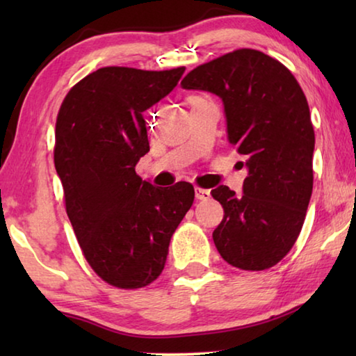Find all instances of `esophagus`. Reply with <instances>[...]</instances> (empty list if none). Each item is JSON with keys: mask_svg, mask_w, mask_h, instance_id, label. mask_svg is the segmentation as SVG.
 <instances>
[{"mask_svg": "<svg viewBox=\"0 0 356 356\" xmlns=\"http://www.w3.org/2000/svg\"><path fill=\"white\" fill-rule=\"evenodd\" d=\"M195 196L197 201H207L210 197V191L209 190H204V188H200V186H196L195 188Z\"/></svg>", "mask_w": 356, "mask_h": 356, "instance_id": "obj_1", "label": "esophagus"}]
</instances>
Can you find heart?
Instances as JSON below:
<instances>
[{
  "label": "heart",
  "instance_id": "1",
  "mask_svg": "<svg viewBox=\"0 0 356 356\" xmlns=\"http://www.w3.org/2000/svg\"><path fill=\"white\" fill-rule=\"evenodd\" d=\"M195 100H200V97H193V99H191V102H195Z\"/></svg>",
  "mask_w": 356,
  "mask_h": 356
}]
</instances>
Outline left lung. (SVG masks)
I'll return each instance as SVG.
<instances>
[{
    "instance_id": "8db88e82",
    "label": "left lung",
    "mask_w": 356,
    "mask_h": 356,
    "mask_svg": "<svg viewBox=\"0 0 356 356\" xmlns=\"http://www.w3.org/2000/svg\"><path fill=\"white\" fill-rule=\"evenodd\" d=\"M180 84L222 100L227 140L248 168L242 196L226 185L212 190L225 209L216 250L237 268L273 267L298 238L311 200L316 138L308 100L286 65L251 48L197 65Z\"/></svg>"
}]
</instances>
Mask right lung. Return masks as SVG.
<instances>
[{
  "mask_svg": "<svg viewBox=\"0 0 356 356\" xmlns=\"http://www.w3.org/2000/svg\"><path fill=\"white\" fill-rule=\"evenodd\" d=\"M184 72L102 67L78 81L59 108L55 168L65 210L86 261L114 287L140 289L159 278L195 200L188 182L159 188L135 171L149 152L143 113Z\"/></svg>",
  "mask_w": 356,
  "mask_h": 356,
  "instance_id": "right-lung-1",
  "label": "right lung"
}]
</instances>
